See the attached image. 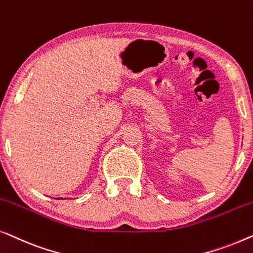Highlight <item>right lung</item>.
I'll use <instances>...</instances> for the list:
<instances>
[{"mask_svg":"<svg viewBox=\"0 0 253 253\" xmlns=\"http://www.w3.org/2000/svg\"><path fill=\"white\" fill-rule=\"evenodd\" d=\"M58 199H62V198H58Z\"/></svg>","mask_w":253,"mask_h":253,"instance_id":"obj_1","label":"right lung"}]
</instances>
